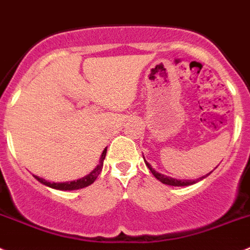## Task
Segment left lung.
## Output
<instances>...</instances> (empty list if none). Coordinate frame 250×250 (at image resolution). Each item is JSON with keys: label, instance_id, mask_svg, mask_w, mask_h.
<instances>
[{"label": "left lung", "instance_id": "obj_1", "mask_svg": "<svg viewBox=\"0 0 250 250\" xmlns=\"http://www.w3.org/2000/svg\"><path fill=\"white\" fill-rule=\"evenodd\" d=\"M145 158V157H143ZM146 162V166H147L148 168H149V170L152 172V174L156 177L157 179H158L159 182H162L163 184H167V186H174V187H184V186H190V184H194L197 183L198 181H202L203 178H206V177H208L209 175V172L208 174L203 175V177H201V178H198V179H194V181H190V179H175V178H172V177H168V175H164L162 174V173L157 172L154 168H152V166H150L149 163H148L147 161L145 159Z\"/></svg>", "mask_w": 250, "mask_h": 250}]
</instances>
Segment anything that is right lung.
<instances>
[{
    "mask_svg": "<svg viewBox=\"0 0 250 250\" xmlns=\"http://www.w3.org/2000/svg\"><path fill=\"white\" fill-rule=\"evenodd\" d=\"M105 153H107V148H104L102 152V156H101L100 162L96 166L93 170H92L89 174L84 175L83 178L77 179V181H72V182H63V183H55V182H48L46 179L41 178V177H38V175H33L36 179H37L40 183H42L43 186L49 187V188H53V189H58V190H76V189H82L84 187H88L93 183L97 177L100 175L101 170H102L103 167V161L105 158Z\"/></svg>",
    "mask_w": 250,
    "mask_h": 250,
    "instance_id": "obj_1",
    "label": "right lung"
}]
</instances>
